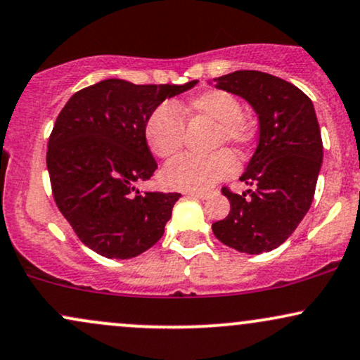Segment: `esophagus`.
Returning a JSON list of instances; mask_svg holds the SVG:
<instances>
[{
	"mask_svg": "<svg viewBox=\"0 0 360 360\" xmlns=\"http://www.w3.org/2000/svg\"><path fill=\"white\" fill-rule=\"evenodd\" d=\"M186 194H188V196H191V198H196V200H206V198L210 196L208 193H198V191H188Z\"/></svg>",
	"mask_w": 360,
	"mask_h": 360,
	"instance_id": "esophagus-1",
	"label": "esophagus"
}]
</instances>
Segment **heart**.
Listing matches in <instances>:
<instances>
[{"label":"heart","mask_w":360,"mask_h":360,"mask_svg":"<svg viewBox=\"0 0 360 360\" xmlns=\"http://www.w3.org/2000/svg\"><path fill=\"white\" fill-rule=\"evenodd\" d=\"M176 109L191 122L201 120L214 125L210 143L213 150L226 143L237 154H242L254 139L250 123L242 118V103L226 91H205L176 105ZM143 134L152 154L159 159H169L183 148L184 122L171 105H160L147 118ZM235 167V159L226 150L208 157H177L164 167L162 183L179 191L203 193L232 176Z\"/></svg>","instance_id":"heart-1"}]
</instances>
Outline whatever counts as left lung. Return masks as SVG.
I'll return each mask as SVG.
<instances>
[{"instance_id":"1","label":"left lung","mask_w":360,"mask_h":360,"mask_svg":"<svg viewBox=\"0 0 360 360\" xmlns=\"http://www.w3.org/2000/svg\"><path fill=\"white\" fill-rule=\"evenodd\" d=\"M212 84V82H210ZM214 88L240 96L259 118V143L240 179L255 191L233 194L214 237L243 254L278 249L311 206L323 162V143L313 103L291 82L259 71L214 79Z\"/></svg>"}]
</instances>
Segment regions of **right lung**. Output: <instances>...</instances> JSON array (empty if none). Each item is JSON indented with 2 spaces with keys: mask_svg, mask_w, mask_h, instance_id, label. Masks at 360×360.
Listing matches in <instances>:
<instances>
[{
  "mask_svg": "<svg viewBox=\"0 0 360 360\" xmlns=\"http://www.w3.org/2000/svg\"><path fill=\"white\" fill-rule=\"evenodd\" d=\"M186 84H134L105 79L65 103L49 139L47 169L57 208L79 240L108 259H131L164 235L179 193H143L157 162L146 122Z\"/></svg>",
  "mask_w": 360,
  "mask_h": 360,
  "instance_id": "right-lung-1",
  "label": "right lung"
}]
</instances>
